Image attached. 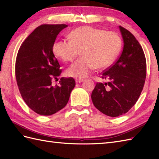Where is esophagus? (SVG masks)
<instances>
[{"label": "esophagus", "mask_w": 159, "mask_h": 159, "mask_svg": "<svg viewBox=\"0 0 159 159\" xmlns=\"http://www.w3.org/2000/svg\"><path fill=\"white\" fill-rule=\"evenodd\" d=\"M83 79H76V80H75V81H76V83H82L83 81Z\"/></svg>", "instance_id": "1"}]
</instances>
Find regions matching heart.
<instances>
[{
    "label": "heart",
    "instance_id": "heart-1",
    "mask_svg": "<svg viewBox=\"0 0 159 159\" xmlns=\"http://www.w3.org/2000/svg\"><path fill=\"white\" fill-rule=\"evenodd\" d=\"M70 40H59L52 46V52L64 62L82 57L67 70L69 76L87 77L94 69H103L116 59L121 47V40L116 32L92 26H80L70 33Z\"/></svg>",
    "mask_w": 159,
    "mask_h": 159
}]
</instances>
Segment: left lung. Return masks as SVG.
Wrapping results in <instances>:
<instances>
[{"mask_svg": "<svg viewBox=\"0 0 159 159\" xmlns=\"http://www.w3.org/2000/svg\"><path fill=\"white\" fill-rule=\"evenodd\" d=\"M124 48L119 58L103 71L92 93L93 105L111 117L125 114L139 99L146 78V59L142 47L132 33L120 26Z\"/></svg>", "mask_w": 159, "mask_h": 159, "instance_id": "left-lung-1", "label": "left lung"}]
</instances>
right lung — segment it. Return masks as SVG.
I'll use <instances>...</instances> for the list:
<instances>
[{
  "mask_svg": "<svg viewBox=\"0 0 159 159\" xmlns=\"http://www.w3.org/2000/svg\"><path fill=\"white\" fill-rule=\"evenodd\" d=\"M66 25H42L22 42L16 60V79L21 96L30 109L42 116L62 109L75 87L72 77L52 85L62 70L52 52L57 36Z\"/></svg>",
  "mask_w": 159,
  "mask_h": 159,
  "instance_id": "1",
  "label": "right lung"
}]
</instances>
